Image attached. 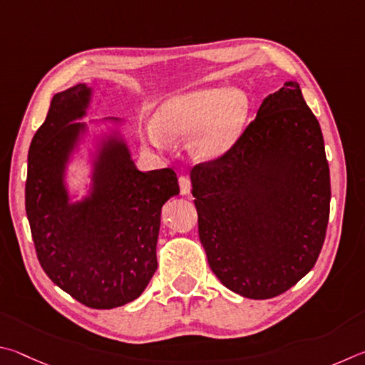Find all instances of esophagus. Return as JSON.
<instances>
[{
  "mask_svg": "<svg viewBox=\"0 0 365 365\" xmlns=\"http://www.w3.org/2000/svg\"><path fill=\"white\" fill-rule=\"evenodd\" d=\"M179 189H181L182 195H187L192 189V181H190L189 176H181L179 178Z\"/></svg>",
  "mask_w": 365,
  "mask_h": 365,
  "instance_id": "1",
  "label": "esophagus"
}]
</instances>
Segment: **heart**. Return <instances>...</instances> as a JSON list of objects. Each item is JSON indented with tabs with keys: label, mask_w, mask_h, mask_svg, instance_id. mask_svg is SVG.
I'll list each match as a JSON object with an SVG mask.
<instances>
[{
	"label": "heart",
	"mask_w": 365,
	"mask_h": 365,
	"mask_svg": "<svg viewBox=\"0 0 365 365\" xmlns=\"http://www.w3.org/2000/svg\"><path fill=\"white\" fill-rule=\"evenodd\" d=\"M248 110V98L240 89H197L166 99L157 110L155 126L171 138L195 133L190 143L194 155L212 160L227 152L237 140ZM152 138L157 140L155 134Z\"/></svg>",
	"instance_id": "1"
}]
</instances>
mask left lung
I'll use <instances>...</instances> for the list:
<instances>
[{
	"mask_svg": "<svg viewBox=\"0 0 365 365\" xmlns=\"http://www.w3.org/2000/svg\"><path fill=\"white\" fill-rule=\"evenodd\" d=\"M190 181L208 264L229 290L274 298L314 267L329 225L330 171L297 81L267 96L231 149L195 165Z\"/></svg>",
	"mask_w": 365,
	"mask_h": 365,
	"instance_id": "obj_1",
	"label": "left lung"
}]
</instances>
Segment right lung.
<instances>
[{
	"instance_id": "1",
	"label": "right lung",
	"mask_w": 365,
	"mask_h": 365,
	"mask_svg": "<svg viewBox=\"0 0 365 365\" xmlns=\"http://www.w3.org/2000/svg\"><path fill=\"white\" fill-rule=\"evenodd\" d=\"M85 83L57 93L29 150L25 212L36 257L53 282L76 302L112 309L136 299L157 271L163 203L179 194L171 168L143 173L123 139L104 140L94 160L91 194L70 202L63 175L85 133Z\"/></svg>"
}]
</instances>
